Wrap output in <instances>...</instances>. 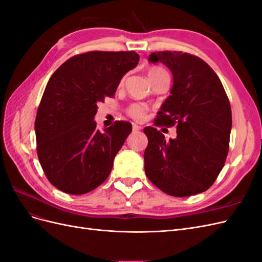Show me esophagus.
Listing matches in <instances>:
<instances>
[{
    "instance_id": "esophagus-1",
    "label": "esophagus",
    "mask_w": 262,
    "mask_h": 262,
    "mask_svg": "<svg viewBox=\"0 0 262 262\" xmlns=\"http://www.w3.org/2000/svg\"><path fill=\"white\" fill-rule=\"evenodd\" d=\"M132 128H133L134 131H139V130L142 129V126H141V125H138V124H136V123H133V124H132Z\"/></svg>"
}]
</instances>
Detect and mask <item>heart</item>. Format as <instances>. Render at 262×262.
Listing matches in <instances>:
<instances>
[{"mask_svg": "<svg viewBox=\"0 0 262 262\" xmlns=\"http://www.w3.org/2000/svg\"><path fill=\"white\" fill-rule=\"evenodd\" d=\"M164 73H166L165 70L160 67H150L147 71L148 77H153ZM146 113H147V107L142 104H132L128 107V109H126V114H128L131 118H133L134 120H138V121L143 120Z\"/></svg>", "mask_w": 262, "mask_h": 262, "instance_id": "1", "label": "heart"}]
</instances>
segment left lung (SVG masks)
<instances>
[{"mask_svg": "<svg viewBox=\"0 0 262 262\" xmlns=\"http://www.w3.org/2000/svg\"><path fill=\"white\" fill-rule=\"evenodd\" d=\"M148 60L162 62L172 73L170 96L154 125H176L177 137L166 140L156 128H144L145 175L172 196L201 193L214 184L226 161L232 129L228 97L216 73L196 55L158 51Z\"/></svg>", "mask_w": 262, "mask_h": 262, "instance_id": "obj_1", "label": "left lung"}]
</instances>
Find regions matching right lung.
<instances>
[{"mask_svg": "<svg viewBox=\"0 0 262 262\" xmlns=\"http://www.w3.org/2000/svg\"><path fill=\"white\" fill-rule=\"evenodd\" d=\"M139 60L134 51H90L70 58L50 77L35 120L37 154L61 191L84 194L108 178L132 124L116 121L100 132L94 117Z\"/></svg>", "mask_w": 262, "mask_h": 262, "instance_id": "obj_1", "label": "right lung"}]
</instances>
